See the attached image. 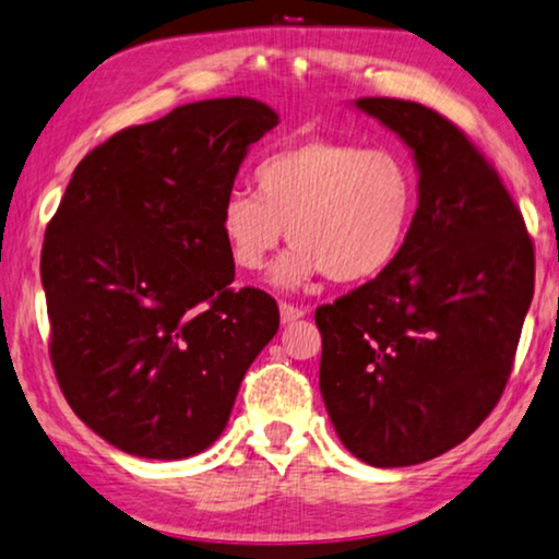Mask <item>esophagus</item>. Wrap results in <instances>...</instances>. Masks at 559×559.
I'll use <instances>...</instances> for the list:
<instances>
[{
  "instance_id": "obj_1",
  "label": "esophagus",
  "mask_w": 559,
  "mask_h": 559,
  "mask_svg": "<svg viewBox=\"0 0 559 559\" xmlns=\"http://www.w3.org/2000/svg\"><path fill=\"white\" fill-rule=\"evenodd\" d=\"M301 317H307V309L304 307H294V304H281V322L284 324H294L296 319H301Z\"/></svg>"
}]
</instances>
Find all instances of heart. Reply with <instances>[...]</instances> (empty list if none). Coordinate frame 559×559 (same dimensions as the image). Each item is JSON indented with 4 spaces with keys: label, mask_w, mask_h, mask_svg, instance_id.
<instances>
[{
    "label": "heart",
    "mask_w": 559,
    "mask_h": 559,
    "mask_svg": "<svg viewBox=\"0 0 559 559\" xmlns=\"http://www.w3.org/2000/svg\"><path fill=\"white\" fill-rule=\"evenodd\" d=\"M255 191L233 189L219 206V235L242 271H260L284 242L294 250L273 281L296 288L326 273L366 284L404 255L419 212V174L396 147L307 138L258 163Z\"/></svg>",
    "instance_id": "obj_1"
}]
</instances>
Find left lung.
Here are the masks:
<instances>
[{
	"instance_id": "left-lung-1",
	"label": "left lung",
	"mask_w": 559,
	"mask_h": 559,
	"mask_svg": "<svg viewBox=\"0 0 559 559\" xmlns=\"http://www.w3.org/2000/svg\"><path fill=\"white\" fill-rule=\"evenodd\" d=\"M355 107L412 151L419 212L389 271L317 309L319 391L357 460L406 467L465 442L501 399L534 248L493 166L450 119L389 96Z\"/></svg>"
}]
</instances>
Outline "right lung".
Masks as SVG:
<instances>
[{
	"label": "right lung",
	"instance_id": "add662e5",
	"mask_svg": "<svg viewBox=\"0 0 559 559\" xmlns=\"http://www.w3.org/2000/svg\"><path fill=\"white\" fill-rule=\"evenodd\" d=\"M278 124L227 96L176 107L94 147L46 229L50 360L104 442L183 460L225 431L252 360L278 332L260 288H229L219 206L250 145Z\"/></svg>",
	"mask_w": 559,
	"mask_h": 559
}]
</instances>
